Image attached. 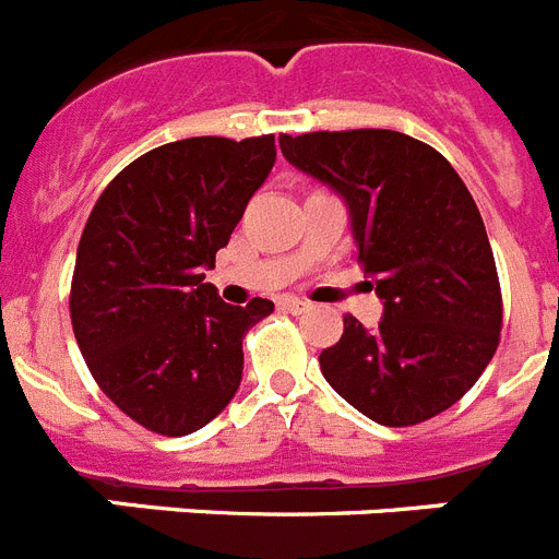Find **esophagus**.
<instances>
[{
  "mask_svg": "<svg viewBox=\"0 0 559 559\" xmlns=\"http://www.w3.org/2000/svg\"><path fill=\"white\" fill-rule=\"evenodd\" d=\"M281 309H286V312H293V314H300V312H307L309 304L307 300L293 298V295H286V298H281Z\"/></svg>",
  "mask_w": 559,
  "mask_h": 559,
  "instance_id": "34e87169",
  "label": "esophagus"
}]
</instances>
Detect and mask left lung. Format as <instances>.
I'll return each instance as SVG.
<instances>
[{
	"mask_svg": "<svg viewBox=\"0 0 559 559\" xmlns=\"http://www.w3.org/2000/svg\"><path fill=\"white\" fill-rule=\"evenodd\" d=\"M286 163L343 197L382 320L348 314L320 371L362 416L419 425L467 394L501 340V284L453 165L391 129L278 138Z\"/></svg>",
	"mask_w": 559,
	"mask_h": 559,
	"instance_id": "1",
	"label": "left lung"
}]
</instances>
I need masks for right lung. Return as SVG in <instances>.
<instances>
[{"label": "right lung", "mask_w": 559, "mask_h": 559, "mask_svg": "<svg viewBox=\"0 0 559 559\" xmlns=\"http://www.w3.org/2000/svg\"><path fill=\"white\" fill-rule=\"evenodd\" d=\"M273 165V134L165 143L126 165L86 219L72 332L100 391L154 433H193L239 391L241 340L275 307H230L205 270Z\"/></svg>", "instance_id": "add662e5"}]
</instances>
